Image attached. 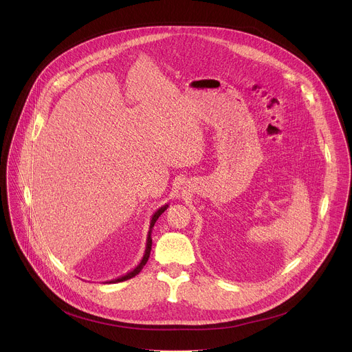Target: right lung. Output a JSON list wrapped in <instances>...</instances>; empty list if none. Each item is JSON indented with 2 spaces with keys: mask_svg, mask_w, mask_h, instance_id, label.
<instances>
[{
  "mask_svg": "<svg viewBox=\"0 0 352 352\" xmlns=\"http://www.w3.org/2000/svg\"><path fill=\"white\" fill-rule=\"evenodd\" d=\"M167 208H168V205H164V206H162L153 216H152V220H150V228H148V232H147V241H146V249H144V255H143V258H142V261H140V263L132 270V272H129V273H126L125 276H122V277H118V278H116V280H111V281H109L110 284L111 283H121V281H125V280H129V278H132V277H135L136 274H139L140 273V270L143 269V266L146 265V262L148 261V256H150V250H152V228L155 227V224H156V221H157V219L167 210Z\"/></svg>",
  "mask_w": 352,
  "mask_h": 352,
  "instance_id": "1",
  "label": "right lung"
}]
</instances>
